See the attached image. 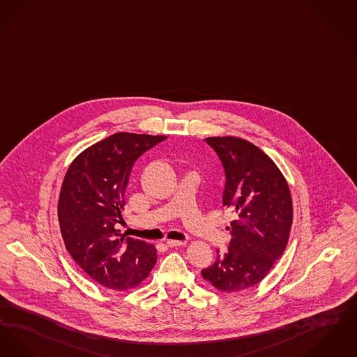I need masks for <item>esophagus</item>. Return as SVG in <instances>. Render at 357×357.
<instances>
[{
    "label": "esophagus",
    "mask_w": 357,
    "mask_h": 357,
    "mask_svg": "<svg viewBox=\"0 0 357 357\" xmlns=\"http://www.w3.org/2000/svg\"><path fill=\"white\" fill-rule=\"evenodd\" d=\"M186 241H178V240H168L167 241V245L168 247H171V248H173V247H181V245H185Z\"/></svg>",
    "instance_id": "obj_1"
}]
</instances>
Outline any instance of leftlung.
<instances>
[{
	"instance_id": "obj_1",
	"label": "left lung",
	"mask_w": 357,
	"mask_h": 357,
	"mask_svg": "<svg viewBox=\"0 0 357 357\" xmlns=\"http://www.w3.org/2000/svg\"><path fill=\"white\" fill-rule=\"evenodd\" d=\"M225 171L224 206L234 213L227 253L202 269L204 280L221 292L255 287L287 248L294 220L289 186L271 157L240 137H208Z\"/></svg>"
}]
</instances>
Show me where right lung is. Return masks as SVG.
Wrapping results in <instances>:
<instances>
[{
  "mask_svg": "<svg viewBox=\"0 0 357 357\" xmlns=\"http://www.w3.org/2000/svg\"><path fill=\"white\" fill-rule=\"evenodd\" d=\"M167 136L114 133L73 160L62 181L59 222L65 247L94 281L128 291L146 279L157 261L153 244L120 234L125 189L135 161Z\"/></svg>",
  "mask_w": 357,
  "mask_h": 357,
  "instance_id": "obj_1",
  "label": "right lung"
}]
</instances>
